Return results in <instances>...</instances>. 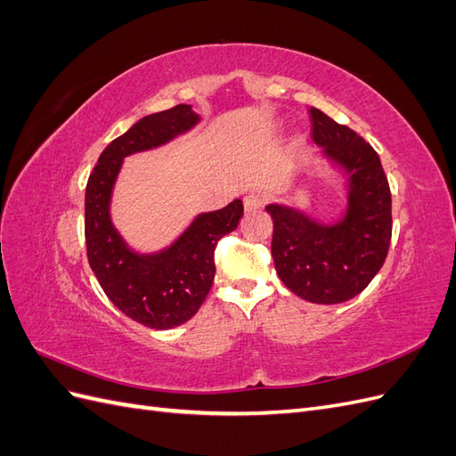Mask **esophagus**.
Returning <instances> with one entry per match:
<instances>
[{
	"mask_svg": "<svg viewBox=\"0 0 456 456\" xmlns=\"http://www.w3.org/2000/svg\"><path fill=\"white\" fill-rule=\"evenodd\" d=\"M262 205H265V196L256 194V191H253V194H247V196L243 198L245 211H258Z\"/></svg>",
	"mask_w": 456,
	"mask_h": 456,
	"instance_id": "1",
	"label": "esophagus"
}]
</instances>
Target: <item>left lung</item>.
Returning a JSON list of instances; mask_svg holds the SVG:
<instances>
[{
    "instance_id": "left-lung-1",
    "label": "left lung",
    "mask_w": 456,
    "mask_h": 456,
    "mask_svg": "<svg viewBox=\"0 0 456 456\" xmlns=\"http://www.w3.org/2000/svg\"><path fill=\"white\" fill-rule=\"evenodd\" d=\"M308 112L314 142L348 171V211L342 223L322 226L291 207L268 205L272 258L289 291L315 305H338L360 295L384 265L392 194L375 148L322 110Z\"/></svg>"
}]
</instances>
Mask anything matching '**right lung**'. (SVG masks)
<instances>
[{
	"label": "right lung",
	"mask_w": 456,
	"mask_h": 456,
	"mask_svg": "<svg viewBox=\"0 0 456 456\" xmlns=\"http://www.w3.org/2000/svg\"><path fill=\"white\" fill-rule=\"evenodd\" d=\"M191 106L176 104L139 119L110 142L86 188V245L91 270L106 297L131 320L150 329H173L194 317L215 278V249L243 216L241 200L200 215L173 247L159 255H136L110 220V196L126 156L154 148L196 126Z\"/></svg>",
	"instance_id": "right-lung-1"
}]
</instances>
